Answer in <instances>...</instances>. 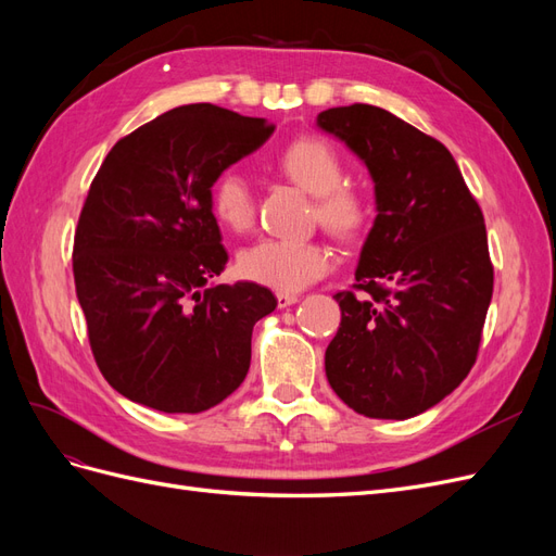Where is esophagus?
<instances>
[{
  "mask_svg": "<svg viewBox=\"0 0 556 556\" xmlns=\"http://www.w3.org/2000/svg\"><path fill=\"white\" fill-rule=\"evenodd\" d=\"M278 308H288V306H294L299 296L296 294H288V292H278Z\"/></svg>",
  "mask_w": 556,
  "mask_h": 556,
  "instance_id": "34e87169",
  "label": "esophagus"
}]
</instances>
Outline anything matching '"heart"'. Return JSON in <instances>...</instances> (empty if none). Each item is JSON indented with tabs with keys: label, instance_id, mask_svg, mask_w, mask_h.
<instances>
[{
	"label": "heart",
	"instance_id": "1",
	"mask_svg": "<svg viewBox=\"0 0 556 556\" xmlns=\"http://www.w3.org/2000/svg\"><path fill=\"white\" fill-rule=\"evenodd\" d=\"M278 169L301 190L315 197V220L339 239H355L368 220L366 199L343 182V160L319 137H299L280 150ZM213 215L225 227L243 231L255 217V199L248 180L233 169L223 172L211 185ZM333 264L329 245L315 239L266 237L243 248L239 271L278 292H299L323 278Z\"/></svg>",
	"mask_w": 556,
	"mask_h": 556
}]
</instances>
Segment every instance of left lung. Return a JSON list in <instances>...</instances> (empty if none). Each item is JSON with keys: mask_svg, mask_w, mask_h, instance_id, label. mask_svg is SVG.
<instances>
[{"mask_svg": "<svg viewBox=\"0 0 556 556\" xmlns=\"http://www.w3.org/2000/svg\"><path fill=\"white\" fill-rule=\"evenodd\" d=\"M376 185V220L341 327L325 352L331 390L366 417L408 419L457 390L476 364L494 266L484 217L450 150L394 113L327 109Z\"/></svg>", "mask_w": 556, "mask_h": 556, "instance_id": "1", "label": "left lung"}]
</instances>
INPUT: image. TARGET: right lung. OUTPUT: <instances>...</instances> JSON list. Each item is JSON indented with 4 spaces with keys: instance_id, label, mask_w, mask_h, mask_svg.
I'll return each mask as SVG.
<instances>
[{
    "instance_id": "obj_1",
    "label": "right lung",
    "mask_w": 556,
    "mask_h": 556,
    "mask_svg": "<svg viewBox=\"0 0 556 556\" xmlns=\"http://www.w3.org/2000/svg\"><path fill=\"white\" fill-rule=\"evenodd\" d=\"M274 129L188 104L127 134L99 166L74 237V280L99 371L129 401L201 413L243 382L252 327L278 301L255 282H208L227 264L211 185Z\"/></svg>"
}]
</instances>
